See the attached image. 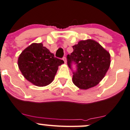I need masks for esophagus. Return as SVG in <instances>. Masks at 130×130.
Wrapping results in <instances>:
<instances>
[{"instance_id": "1", "label": "esophagus", "mask_w": 130, "mask_h": 130, "mask_svg": "<svg viewBox=\"0 0 130 130\" xmlns=\"http://www.w3.org/2000/svg\"><path fill=\"white\" fill-rule=\"evenodd\" d=\"M62 59H63V60L64 61V62H65V63H67V60H66V58H65V57H63Z\"/></svg>"}]
</instances>
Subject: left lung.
Listing matches in <instances>:
<instances>
[{
    "label": "left lung",
    "instance_id": "1",
    "mask_svg": "<svg viewBox=\"0 0 130 130\" xmlns=\"http://www.w3.org/2000/svg\"><path fill=\"white\" fill-rule=\"evenodd\" d=\"M73 51L68 55V66L76 65L73 71V83L82 90H87L99 83L110 65V55L97 42L88 39L81 40L73 46Z\"/></svg>",
    "mask_w": 130,
    "mask_h": 130
}]
</instances>
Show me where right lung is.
<instances>
[{"label": "right lung", "mask_w": 130, "mask_h": 130, "mask_svg": "<svg viewBox=\"0 0 130 130\" xmlns=\"http://www.w3.org/2000/svg\"><path fill=\"white\" fill-rule=\"evenodd\" d=\"M62 60L54 57L42 43H34L19 55L18 65L24 77L38 87H45L52 82L63 64Z\"/></svg>", "instance_id": "1"}]
</instances>
